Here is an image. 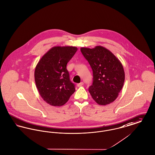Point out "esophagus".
<instances>
[{"mask_svg": "<svg viewBox=\"0 0 155 155\" xmlns=\"http://www.w3.org/2000/svg\"><path fill=\"white\" fill-rule=\"evenodd\" d=\"M83 85V82H81L80 83H78V84H77V86H78V87H81V86H82Z\"/></svg>", "mask_w": 155, "mask_h": 155, "instance_id": "esophagus-1", "label": "esophagus"}]
</instances>
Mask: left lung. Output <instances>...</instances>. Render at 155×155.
<instances>
[{
    "label": "left lung",
    "instance_id": "left-lung-1",
    "mask_svg": "<svg viewBox=\"0 0 155 155\" xmlns=\"http://www.w3.org/2000/svg\"><path fill=\"white\" fill-rule=\"evenodd\" d=\"M81 51L93 71V83L89 92L100 105L112 103L117 97L124 82V67L114 54L101 46Z\"/></svg>",
    "mask_w": 155,
    "mask_h": 155
}]
</instances>
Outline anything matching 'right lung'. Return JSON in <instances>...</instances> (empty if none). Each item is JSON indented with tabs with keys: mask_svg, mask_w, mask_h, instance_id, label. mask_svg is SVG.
Here are the masks:
<instances>
[{
	"mask_svg": "<svg viewBox=\"0 0 155 155\" xmlns=\"http://www.w3.org/2000/svg\"><path fill=\"white\" fill-rule=\"evenodd\" d=\"M77 50L74 46L53 47L37 64L35 81L39 93L46 103L61 106L75 92L66 65Z\"/></svg>",
	"mask_w": 155,
	"mask_h": 155,
	"instance_id": "obj_1",
	"label": "right lung"
}]
</instances>
